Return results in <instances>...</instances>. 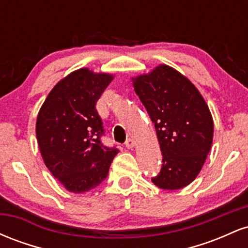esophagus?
Masks as SVG:
<instances>
[{
	"label": "esophagus",
	"mask_w": 248,
	"mask_h": 248,
	"mask_svg": "<svg viewBox=\"0 0 248 248\" xmlns=\"http://www.w3.org/2000/svg\"><path fill=\"white\" fill-rule=\"evenodd\" d=\"M124 144H126V147L128 148V149H132V148L135 147V141H134V139L129 138V139H127L126 143Z\"/></svg>",
	"instance_id": "obj_1"
}]
</instances>
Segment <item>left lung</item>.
Masks as SVG:
<instances>
[{
  "instance_id": "8db88e82",
  "label": "left lung",
  "mask_w": 248,
  "mask_h": 248,
  "mask_svg": "<svg viewBox=\"0 0 248 248\" xmlns=\"http://www.w3.org/2000/svg\"><path fill=\"white\" fill-rule=\"evenodd\" d=\"M133 86L154 122L162 152L156 186L178 190L197 177L213 139L205 100L186 77L168 65L133 78Z\"/></svg>"
}]
</instances>
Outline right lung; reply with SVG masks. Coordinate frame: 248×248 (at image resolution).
I'll use <instances>...</instances> for the list:
<instances>
[{"instance_id":"right-lung-1","label":"right lung","mask_w":248,"mask_h":248,"mask_svg":"<svg viewBox=\"0 0 248 248\" xmlns=\"http://www.w3.org/2000/svg\"><path fill=\"white\" fill-rule=\"evenodd\" d=\"M113 76L79 69L62 79L45 99L36 122L45 166L66 190L81 193L107 177L118 148L102 144L95 105Z\"/></svg>"}]
</instances>
